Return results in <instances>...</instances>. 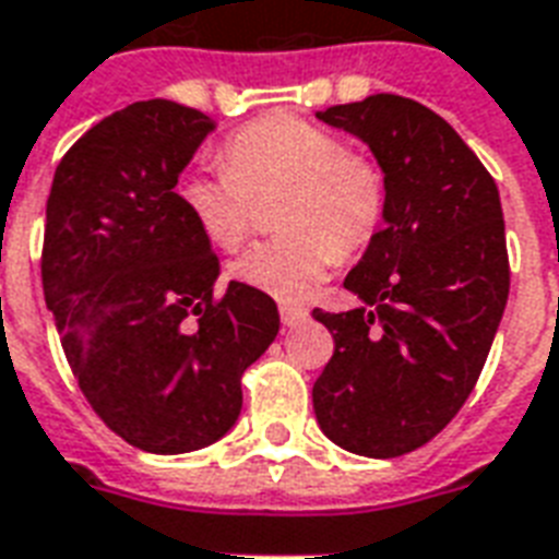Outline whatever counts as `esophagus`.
Wrapping results in <instances>:
<instances>
[{
  "label": "esophagus",
  "mask_w": 559,
  "mask_h": 559,
  "mask_svg": "<svg viewBox=\"0 0 559 559\" xmlns=\"http://www.w3.org/2000/svg\"><path fill=\"white\" fill-rule=\"evenodd\" d=\"M280 318H283L285 326H297V323H302V320L309 318V311L300 309V306H283V309H280Z\"/></svg>",
  "instance_id": "34e87169"
}]
</instances>
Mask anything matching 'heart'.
Wrapping results in <instances>:
<instances>
[{
  "instance_id": "heart-1",
  "label": "heart",
  "mask_w": 559,
  "mask_h": 559,
  "mask_svg": "<svg viewBox=\"0 0 559 559\" xmlns=\"http://www.w3.org/2000/svg\"><path fill=\"white\" fill-rule=\"evenodd\" d=\"M221 163L180 177L177 198L218 250H239L259 203L280 198L274 230L283 236L259 241L230 265L236 283L267 297L297 300L335 259L361 253L382 230L384 168L323 124L267 114L227 136Z\"/></svg>"
}]
</instances>
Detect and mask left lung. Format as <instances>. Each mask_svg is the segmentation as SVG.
Instances as JSON below:
<instances>
[{"instance_id": "8db88e82", "label": "left lung", "mask_w": 559, "mask_h": 559, "mask_svg": "<svg viewBox=\"0 0 559 559\" xmlns=\"http://www.w3.org/2000/svg\"><path fill=\"white\" fill-rule=\"evenodd\" d=\"M318 116L370 145L388 212L344 280L361 306L311 311L335 341L311 388L314 417L347 452L408 455L464 408L508 306L499 189L455 128L414 98L379 93Z\"/></svg>"}]
</instances>
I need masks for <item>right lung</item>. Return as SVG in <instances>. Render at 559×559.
<instances>
[{
	"mask_svg": "<svg viewBox=\"0 0 559 559\" xmlns=\"http://www.w3.org/2000/svg\"><path fill=\"white\" fill-rule=\"evenodd\" d=\"M212 119L133 102L63 154L43 233V294L78 388L136 449L215 443L241 411V376L280 332L267 294L230 283L175 186Z\"/></svg>",
	"mask_w": 559,
	"mask_h": 559,
	"instance_id": "add662e5",
	"label": "right lung"
}]
</instances>
